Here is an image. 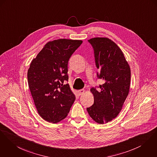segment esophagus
<instances>
[{
    "label": "esophagus",
    "mask_w": 157,
    "mask_h": 157,
    "mask_svg": "<svg viewBox=\"0 0 157 157\" xmlns=\"http://www.w3.org/2000/svg\"><path fill=\"white\" fill-rule=\"evenodd\" d=\"M78 94H79V96L82 95L83 94H84L85 90H79L78 91Z\"/></svg>",
    "instance_id": "1"
}]
</instances>
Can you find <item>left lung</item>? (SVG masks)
<instances>
[{
	"mask_svg": "<svg viewBox=\"0 0 157 157\" xmlns=\"http://www.w3.org/2000/svg\"><path fill=\"white\" fill-rule=\"evenodd\" d=\"M94 51L95 60L103 84L100 91L91 88L94 104L86 108L90 117L98 124L107 123L115 118L128 96L131 70L120 48L108 37L88 40Z\"/></svg>",
	"mask_w": 157,
	"mask_h": 157,
	"instance_id": "8db88e82",
	"label": "left lung"
}]
</instances>
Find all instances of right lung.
I'll return each mask as SVG.
<instances>
[{"label":"right lung","instance_id":"obj_1","mask_svg":"<svg viewBox=\"0 0 157 157\" xmlns=\"http://www.w3.org/2000/svg\"><path fill=\"white\" fill-rule=\"evenodd\" d=\"M81 40L60 39L49 41L30 63L27 72L29 86L39 115L57 123L68 115L75 96L67 75L68 61Z\"/></svg>","mask_w":157,"mask_h":157}]
</instances>
